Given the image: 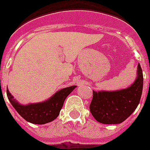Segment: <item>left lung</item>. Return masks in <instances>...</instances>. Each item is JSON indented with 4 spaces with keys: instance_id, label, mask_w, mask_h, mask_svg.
<instances>
[{
    "instance_id": "1",
    "label": "left lung",
    "mask_w": 150,
    "mask_h": 150,
    "mask_svg": "<svg viewBox=\"0 0 150 150\" xmlns=\"http://www.w3.org/2000/svg\"><path fill=\"white\" fill-rule=\"evenodd\" d=\"M143 87V75L138 64L137 77L126 89L114 91H93L89 106L96 121L105 125H115L125 121L139 103Z\"/></svg>"
}]
</instances>
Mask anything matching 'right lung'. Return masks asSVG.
Returning <instances> with one entry per match:
<instances>
[{
	"label": "right lung",
	"instance_id": "1",
	"mask_svg": "<svg viewBox=\"0 0 150 150\" xmlns=\"http://www.w3.org/2000/svg\"><path fill=\"white\" fill-rule=\"evenodd\" d=\"M76 88V86L64 88L48 99L40 103H33L29 104H21L7 89V96L16 111L25 121L36 125H44L57 117L60 114L64 102L68 96Z\"/></svg>",
	"mask_w": 150,
	"mask_h": 150
}]
</instances>
